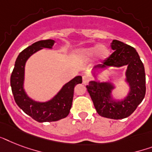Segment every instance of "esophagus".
Here are the masks:
<instances>
[{"label": "esophagus", "mask_w": 152, "mask_h": 152, "mask_svg": "<svg viewBox=\"0 0 152 152\" xmlns=\"http://www.w3.org/2000/svg\"><path fill=\"white\" fill-rule=\"evenodd\" d=\"M88 81H89V76L88 75H84L83 76V83L84 84H87L88 83Z\"/></svg>", "instance_id": "1"}]
</instances>
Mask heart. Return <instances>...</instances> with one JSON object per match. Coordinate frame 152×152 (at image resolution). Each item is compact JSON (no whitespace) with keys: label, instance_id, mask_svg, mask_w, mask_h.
Returning a JSON list of instances; mask_svg holds the SVG:
<instances>
[{"label":"heart","instance_id":"heart-1","mask_svg":"<svg viewBox=\"0 0 152 152\" xmlns=\"http://www.w3.org/2000/svg\"><path fill=\"white\" fill-rule=\"evenodd\" d=\"M75 55L77 58L85 61L91 59L94 55L98 61H103L109 57L110 50L106 46L99 45V46L80 49L76 50Z\"/></svg>","mask_w":152,"mask_h":152}]
</instances>
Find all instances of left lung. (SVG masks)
<instances>
[{"mask_svg": "<svg viewBox=\"0 0 152 152\" xmlns=\"http://www.w3.org/2000/svg\"><path fill=\"white\" fill-rule=\"evenodd\" d=\"M111 48L114 52L104 60L102 64L94 67V70H102L107 67L126 65L125 81L129 92L122 100H114L111 92L114 86L110 82L90 81L86 86L97 113L110 119H123L130 116L143 101L146 93V78L143 62L133 47L118 40H113Z\"/></svg>", "mask_w": 152, "mask_h": 152, "instance_id": "left-lung-1", "label": "left lung"}]
</instances>
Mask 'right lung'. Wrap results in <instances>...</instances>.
<instances>
[{
    "label": "right lung",
    "instance_id": "add662e5",
    "mask_svg": "<svg viewBox=\"0 0 152 152\" xmlns=\"http://www.w3.org/2000/svg\"><path fill=\"white\" fill-rule=\"evenodd\" d=\"M54 42L52 39L41 40L23 50L16 58L11 75V87L15 102L24 113L39 122L56 121L66 118L72 104L74 88L76 84L82 83V77L76 76L65 83L52 99L45 102L34 101L26 94L23 83L25 64L27 59L42 49H52Z\"/></svg>",
    "mask_w": 152,
    "mask_h": 152
}]
</instances>
